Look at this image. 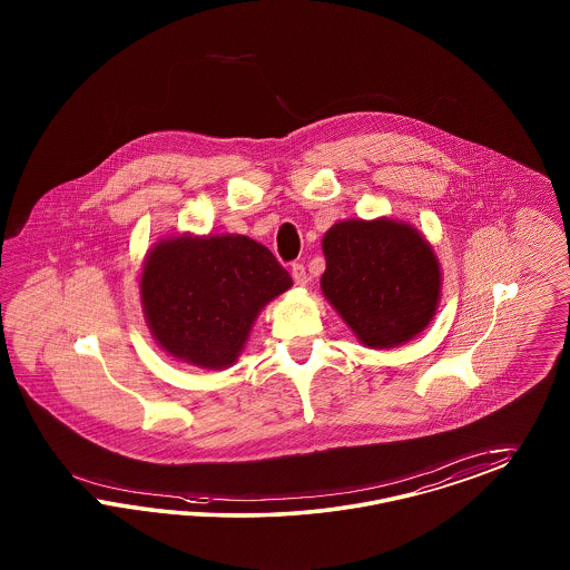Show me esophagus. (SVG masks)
<instances>
[{
    "label": "esophagus",
    "mask_w": 570,
    "mask_h": 570,
    "mask_svg": "<svg viewBox=\"0 0 570 570\" xmlns=\"http://www.w3.org/2000/svg\"><path fill=\"white\" fill-rule=\"evenodd\" d=\"M293 279H295L296 286H307V282H309V275L305 272V267L301 265V263H296L293 265Z\"/></svg>",
    "instance_id": "obj_1"
}]
</instances>
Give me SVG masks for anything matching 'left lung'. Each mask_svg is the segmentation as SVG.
I'll use <instances>...</instances> for the list:
<instances>
[{
  "mask_svg": "<svg viewBox=\"0 0 570 570\" xmlns=\"http://www.w3.org/2000/svg\"><path fill=\"white\" fill-rule=\"evenodd\" d=\"M322 250V293L366 347H397L432 322L442 272L413 225L385 216L341 220L326 232Z\"/></svg>",
  "mask_w": 570,
  "mask_h": 570,
  "instance_id": "left-lung-1",
  "label": "left lung"
}]
</instances>
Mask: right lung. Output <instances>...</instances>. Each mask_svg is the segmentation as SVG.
Returning <instances> with one entry per match:
<instances>
[{"label": "right lung", "instance_id": "obj_1", "mask_svg": "<svg viewBox=\"0 0 570 570\" xmlns=\"http://www.w3.org/2000/svg\"><path fill=\"white\" fill-rule=\"evenodd\" d=\"M293 286L269 248L246 236H175L147 253L140 303L157 345L180 362L236 364L258 312Z\"/></svg>", "mask_w": 570, "mask_h": 570}]
</instances>
